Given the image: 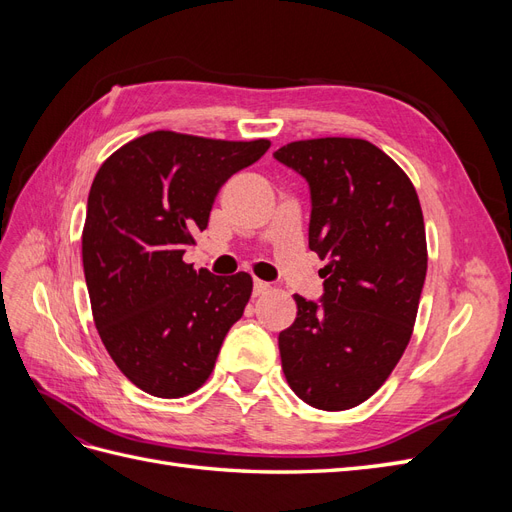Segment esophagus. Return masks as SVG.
Returning <instances> with one entry per match:
<instances>
[{
    "label": "esophagus",
    "mask_w": 512,
    "mask_h": 512,
    "mask_svg": "<svg viewBox=\"0 0 512 512\" xmlns=\"http://www.w3.org/2000/svg\"><path fill=\"white\" fill-rule=\"evenodd\" d=\"M271 290V286L267 284V282H260V280H256L254 282V290H252V294L254 297H262V294H267Z\"/></svg>",
    "instance_id": "obj_1"
}]
</instances>
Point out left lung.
I'll use <instances>...</instances> for the list:
<instances>
[{
  "label": "left lung",
  "mask_w": 512,
  "mask_h": 512,
  "mask_svg": "<svg viewBox=\"0 0 512 512\" xmlns=\"http://www.w3.org/2000/svg\"><path fill=\"white\" fill-rule=\"evenodd\" d=\"M307 181L309 250L327 267L320 301L294 294L280 333L290 389L318 410L374 395L404 354L427 273L421 203L412 181L363 138H312L273 153Z\"/></svg>",
  "instance_id": "8db88e82"
}]
</instances>
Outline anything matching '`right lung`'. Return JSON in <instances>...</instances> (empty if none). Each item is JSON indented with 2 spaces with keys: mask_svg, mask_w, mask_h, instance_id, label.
I'll list each match as a JSON object with an SVG mask.
<instances>
[{
  "mask_svg": "<svg viewBox=\"0 0 512 512\" xmlns=\"http://www.w3.org/2000/svg\"><path fill=\"white\" fill-rule=\"evenodd\" d=\"M258 141H215L168 130L138 136L91 183L83 269L104 348L138 389L164 399L211 376L252 277H220L183 262L209 224L222 185L265 156Z\"/></svg>",
  "mask_w": 512,
  "mask_h": 512,
  "instance_id": "add662e5",
  "label": "right lung"
}]
</instances>
